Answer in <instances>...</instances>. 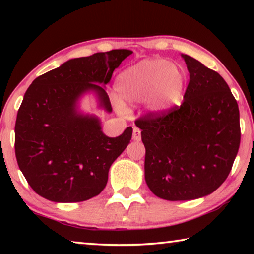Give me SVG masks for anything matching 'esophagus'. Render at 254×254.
<instances>
[{
  "mask_svg": "<svg viewBox=\"0 0 254 254\" xmlns=\"http://www.w3.org/2000/svg\"><path fill=\"white\" fill-rule=\"evenodd\" d=\"M132 139L134 140V141H140L141 140V131H140V128H137V127L133 128Z\"/></svg>",
  "mask_w": 254,
  "mask_h": 254,
  "instance_id": "obj_1",
  "label": "esophagus"
}]
</instances>
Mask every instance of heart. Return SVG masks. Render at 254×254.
Masks as SVG:
<instances>
[{"instance_id": "b5f03b06", "label": "heart", "mask_w": 254, "mask_h": 254, "mask_svg": "<svg viewBox=\"0 0 254 254\" xmlns=\"http://www.w3.org/2000/svg\"><path fill=\"white\" fill-rule=\"evenodd\" d=\"M186 77L167 59L148 58L127 68L115 79V91L124 106L147 102L153 114L167 112L182 100Z\"/></svg>"}]
</instances>
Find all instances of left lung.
<instances>
[{
	"label": "left lung",
	"instance_id": "obj_1",
	"mask_svg": "<svg viewBox=\"0 0 254 254\" xmlns=\"http://www.w3.org/2000/svg\"><path fill=\"white\" fill-rule=\"evenodd\" d=\"M189 84L180 107L141 118L144 178L159 198L191 200L225 182L239 151L240 112L218 72L182 54Z\"/></svg>",
	"mask_w": 254,
	"mask_h": 254
}]
</instances>
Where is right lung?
Returning a JSON list of instances; mask_svg holds the SVG:
<instances>
[{"instance_id":"add662e5","label":"right lung","mask_w":254,"mask_h":254,"mask_svg":"<svg viewBox=\"0 0 254 254\" xmlns=\"http://www.w3.org/2000/svg\"><path fill=\"white\" fill-rule=\"evenodd\" d=\"M131 50L74 58L37 77L27 89L15 122V157L30 186L55 203H77L105 188L112 163L132 137V127L109 137L95 114L80 109L85 95L112 112L105 85Z\"/></svg>"}]
</instances>
